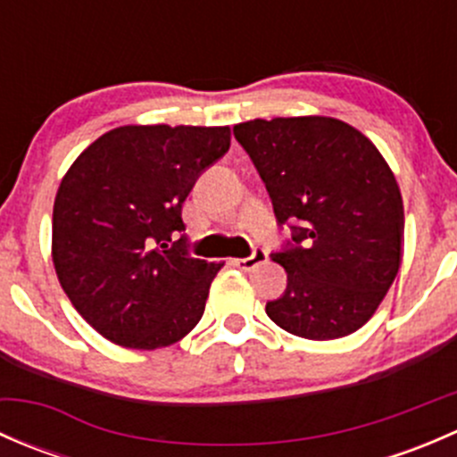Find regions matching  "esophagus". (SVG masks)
Returning a JSON list of instances; mask_svg holds the SVG:
<instances>
[{"label": "esophagus", "instance_id": "obj_1", "mask_svg": "<svg viewBox=\"0 0 457 457\" xmlns=\"http://www.w3.org/2000/svg\"><path fill=\"white\" fill-rule=\"evenodd\" d=\"M265 261H267V252L262 250V247H254V252H252L250 256L234 258V265H237L238 270H252V267L261 265V262Z\"/></svg>", "mask_w": 457, "mask_h": 457}]
</instances>
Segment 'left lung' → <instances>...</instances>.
<instances>
[{
	"mask_svg": "<svg viewBox=\"0 0 457 457\" xmlns=\"http://www.w3.org/2000/svg\"><path fill=\"white\" fill-rule=\"evenodd\" d=\"M289 229L271 254L287 287L265 305L285 331L343 338L378 310L398 274L404 210L398 183L376 145L338 119H254L234 126Z\"/></svg>",
	"mask_w": 457,
	"mask_h": 457,
	"instance_id": "obj_1",
	"label": "left lung"
}]
</instances>
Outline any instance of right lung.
<instances>
[{"label": "right lung", "instance_id": "add662e5", "mask_svg": "<svg viewBox=\"0 0 457 457\" xmlns=\"http://www.w3.org/2000/svg\"><path fill=\"white\" fill-rule=\"evenodd\" d=\"M228 150L229 128L123 126L68 170L53 210V262L104 338L159 349L201 320L223 262L190 256L181 210Z\"/></svg>", "mask_w": 457, "mask_h": 457}]
</instances>
